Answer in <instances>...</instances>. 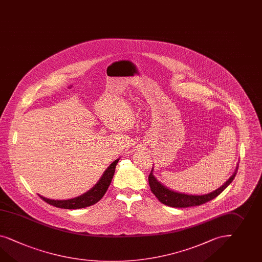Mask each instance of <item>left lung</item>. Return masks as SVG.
I'll list each match as a JSON object with an SVG mask.
<instances>
[{
	"mask_svg": "<svg viewBox=\"0 0 262 262\" xmlns=\"http://www.w3.org/2000/svg\"><path fill=\"white\" fill-rule=\"evenodd\" d=\"M238 170V165L236 166L235 170L233 176L230 177L224 185H222L217 190L212 191L207 194L202 195H192V194H186L182 192L171 191L169 188L159 182L156 177L152 173V170L150 171L149 176V184L150 187V191L156 195L157 199L165 205L174 207V208H187V207H193L204 204L206 202L212 200L213 198L220 195L222 191L226 189L229 185L233 182V178L236 176V172Z\"/></svg>",
	"mask_w": 262,
	"mask_h": 262,
	"instance_id": "8db88e82",
	"label": "left lung"
}]
</instances>
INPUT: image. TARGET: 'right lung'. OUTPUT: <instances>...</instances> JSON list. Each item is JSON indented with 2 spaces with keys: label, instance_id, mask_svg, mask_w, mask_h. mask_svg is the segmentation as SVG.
Returning a JSON list of instances; mask_svg holds the SVG:
<instances>
[{
  "label": "right lung",
  "instance_id": "1",
  "mask_svg": "<svg viewBox=\"0 0 262 262\" xmlns=\"http://www.w3.org/2000/svg\"><path fill=\"white\" fill-rule=\"evenodd\" d=\"M118 161H119V159H116L115 161H113L108 166V168L105 170V172L100 178L97 184H95L92 189L80 196L72 198V199H68V200H53V199L43 198L40 194H39V196L50 205L54 206L57 208H62V209L72 210V209H81V208H85V207L93 205V204L97 203L106 193V190H107L108 186L111 185L112 179L114 176V171H115V168H116V165Z\"/></svg>",
  "mask_w": 262,
  "mask_h": 262
}]
</instances>
